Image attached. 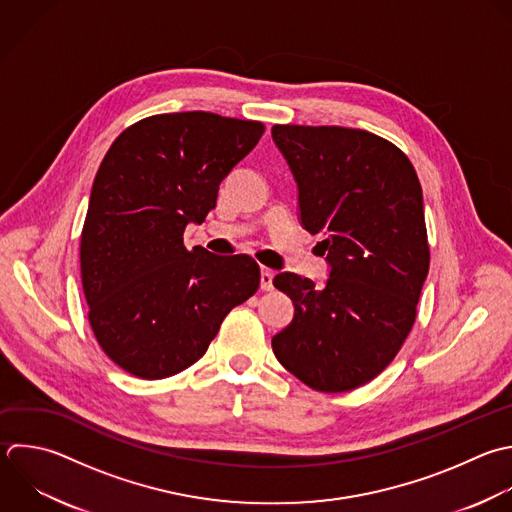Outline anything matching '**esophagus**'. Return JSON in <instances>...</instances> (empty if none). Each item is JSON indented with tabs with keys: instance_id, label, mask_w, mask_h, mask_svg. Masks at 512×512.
<instances>
[{
	"instance_id": "34e87169",
	"label": "esophagus",
	"mask_w": 512,
	"mask_h": 512,
	"mask_svg": "<svg viewBox=\"0 0 512 512\" xmlns=\"http://www.w3.org/2000/svg\"><path fill=\"white\" fill-rule=\"evenodd\" d=\"M272 280H274V272L270 268H262L260 270V288L262 290H272L274 288Z\"/></svg>"
}]
</instances>
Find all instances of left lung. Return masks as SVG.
Here are the masks:
<instances>
[{
	"mask_svg": "<svg viewBox=\"0 0 512 512\" xmlns=\"http://www.w3.org/2000/svg\"><path fill=\"white\" fill-rule=\"evenodd\" d=\"M272 138L298 186L300 222L330 264L322 288L294 272L274 286L294 302L272 338L278 362L320 392L354 390L402 348L428 274L422 188L402 150L366 130L280 126Z\"/></svg>",
	"mask_w": 512,
	"mask_h": 512,
	"instance_id": "8db88e82",
	"label": "left lung"
}]
</instances>
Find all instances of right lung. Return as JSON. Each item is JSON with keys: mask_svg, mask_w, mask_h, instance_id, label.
<instances>
[{"mask_svg": "<svg viewBox=\"0 0 512 512\" xmlns=\"http://www.w3.org/2000/svg\"><path fill=\"white\" fill-rule=\"evenodd\" d=\"M262 134L252 120L158 114L126 128L102 160L82 230V286L98 344L126 372L160 380L186 370L258 290L254 258L188 250L184 230L216 208L220 182Z\"/></svg>", "mask_w": 512, "mask_h": 512, "instance_id": "add662e5", "label": "right lung"}]
</instances>
